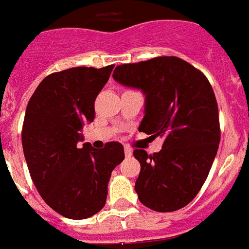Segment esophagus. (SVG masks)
Wrapping results in <instances>:
<instances>
[{
	"mask_svg": "<svg viewBox=\"0 0 249 249\" xmlns=\"http://www.w3.org/2000/svg\"><path fill=\"white\" fill-rule=\"evenodd\" d=\"M124 155H126V157H129L131 155H132V148H129V147H124Z\"/></svg>",
	"mask_w": 249,
	"mask_h": 249,
	"instance_id": "1",
	"label": "esophagus"
}]
</instances>
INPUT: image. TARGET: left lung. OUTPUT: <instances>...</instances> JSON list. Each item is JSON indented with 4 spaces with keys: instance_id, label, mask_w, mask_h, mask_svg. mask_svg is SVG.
Instances as JSON below:
<instances>
[{
    "instance_id": "left-lung-1",
    "label": "left lung",
    "mask_w": 249,
    "mask_h": 249,
    "mask_svg": "<svg viewBox=\"0 0 249 249\" xmlns=\"http://www.w3.org/2000/svg\"><path fill=\"white\" fill-rule=\"evenodd\" d=\"M112 76L145 95L140 132L163 139L157 154L133 151L141 165L135 184L140 201L160 213L181 209L205 182L219 146L213 88L201 71L176 56L118 65Z\"/></svg>"
}]
</instances>
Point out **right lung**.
Returning a JSON list of instances; mask_svg holds the SVG:
<instances>
[{
	"mask_svg": "<svg viewBox=\"0 0 249 249\" xmlns=\"http://www.w3.org/2000/svg\"><path fill=\"white\" fill-rule=\"evenodd\" d=\"M113 68L76 67L50 74L26 107L22 148L31 179L49 207L69 219H87L104 207L110 174L124 159L118 142L101 150L89 142L79 145Z\"/></svg>",
	"mask_w": 249,
	"mask_h": 249,
	"instance_id": "add662e5",
	"label": "right lung"
}]
</instances>
